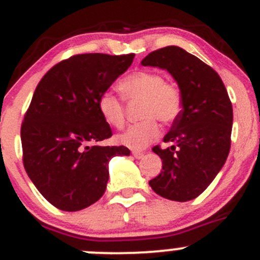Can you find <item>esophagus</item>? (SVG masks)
<instances>
[{"instance_id": "obj_1", "label": "esophagus", "mask_w": 260, "mask_h": 260, "mask_svg": "<svg viewBox=\"0 0 260 260\" xmlns=\"http://www.w3.org/2000/svg\"><path fill=\"white\" fill-rule=\"evenodd\" d=\"M132 155H133V157H135V158H137V159H139V158L143 157V153L138 152V151H133V152H132Z\"/></svg>"}]
</instances>
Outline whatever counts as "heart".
I'll list each match as a JSON object with an SVG mask.
<instances>
[{
	"label": "heart",
	"mask_w": 260,
	"mask_h": 260,
	"mask_svg": "<svg viewBox=\"0 0 260 260\" xmlns=\"http://www.w3.org/2000/svg\"><path fill=\"white\" fill-rule=\"evenodd\" d=\"M123 97L129 102H142L141 118L117 136L116 141L133 151L146 148L160 136L158 121L172 123L180 116L183 107L182 92L178 84L165 81L160 73L141 70L125 76L118 83ZM98 111L105 122L114 128H122L125 122L124 103L112 92L98 98Z\"/></svg>",
	"instance_id": "b5f03b06"
}]
</instances>
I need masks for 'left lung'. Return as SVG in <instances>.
I'll return each mask as SVG.
<instances>
[{"label": "left lung", "mask_w": 260, "mask_h": 260, "mask_svg": "<svg viewBox=\"0 0 260 260\" xmlns=\"http://www.w3.org/2000/svg\"><path fill=\"white\" fill-rule=\"evenodd\" d=\"M142 64L168 71L183 98L180 116L163 138L173 146L153 147L163 168L149 185L171 201L194 199L213 182L229 154L233 107L228 92L210 66L177 46L151 52Z\"/></svg>", "instance_id": "obj_1"}]
</instances>
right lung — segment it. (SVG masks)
<instances>
[{"label": "right lung", "mask_w": 260, "mask_h": 260, "mask_svg": "<svg viewBox=\"0 0 260 260\" xmlns=\"http://www.w3.org/2000/svg\"><path fill=\"white\" fill-rule=\"evenodd\" d=\"M135 54H76L37 84L21 125L22 160L38 192L56 208L76 212L95 203L107 185L108 162L124 146H98L112 129L98 98L132 64Z\"/></svg>", "instance_id": "obj_1"}]
</instances>
